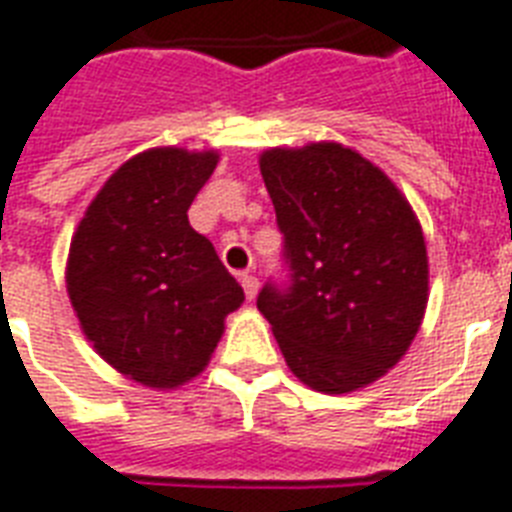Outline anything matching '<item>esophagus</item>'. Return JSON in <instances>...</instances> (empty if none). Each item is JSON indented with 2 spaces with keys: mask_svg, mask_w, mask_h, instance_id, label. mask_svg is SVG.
I'll return each mask as SVG.
<instances>
[{
  "mask_svg": "<svg viewBox=\"0 0 512 512\" xmlns=\"http://www.w3.org/2000/svg\"><path fill=\"white\" fill-rule=\"evenodd\" d=\"M241 287H244V295H247V300H255L257 279L252 276V273H241Z\"/></svg>",
  "mask_w": 512,
  "mask_h": 512,
  "instance_id": "obj_1",
  "label": "esophagus"
}]
</instances>
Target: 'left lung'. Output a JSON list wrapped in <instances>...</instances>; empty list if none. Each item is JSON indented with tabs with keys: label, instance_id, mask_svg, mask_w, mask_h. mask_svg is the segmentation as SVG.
Segmentation results:
<instances>
[{
	"label": "left lung",
	"instance_id": "left-lung-1",
	"mask_svg": "<svg viewBox=\"0 0 512 512\" xmlns=\"http://www.w3.org/2000/svg\"><path fill=\"white\" fill-rule=\"evenodd\" d=\"M284 233L289 284L257 308L297 380L350 393L404 356L428 305V249L409 201L380 167L340 143L260 156Z\"/></svg>",
	"mask_w": 512,
	"mask_h": 512
}]
</instances>
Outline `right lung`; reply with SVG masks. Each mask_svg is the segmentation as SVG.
<instances>
[{
    "mask_svg": "<svg viewBox=\"0 0 512 512\" xmlns=\"http://www.w3.org/2000/svg\"><path fill=\"white\" fill-rule=\"evenodd\" d=\"M215 151L151 148L108 177L68 249L66 284L92 348L124 377L177 388L209 364L244 289L188 207Z\"/></svg>",
    "mask_w": 512,
    "mask_h": 512,
    "instance_id": "add662e5",
    "label": "right lung"
}]
</instances>
